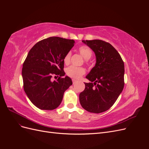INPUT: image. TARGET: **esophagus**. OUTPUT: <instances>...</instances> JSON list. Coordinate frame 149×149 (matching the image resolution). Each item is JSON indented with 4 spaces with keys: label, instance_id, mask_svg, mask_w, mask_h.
<instances>
[{
    "label": "esophagus",
    "instance_id": "esophagus-1",
    "mask_svg": "<svg viewBox=\"0 0 149 149\" xmlns=\"http://www.w3.org/2000/svg\"><path fill=\"white\" fill-rule=\"evenodd\" d=\"M72 81H73V83L74 84V83H75V82H76V79H72Z\"/></svg>",
    "mask_w": 149,
    "mask_h": 149
}]
</instances>
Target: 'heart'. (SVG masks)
Listing matches in <instances>:
<instances>
[{
	"label": "heart",
	"instance_id": "1",
	"mask_svg": "<svg viewBox=\"0 0 149 149\" xmlns=\"http://www.w3.org/2000/svg\"><path fill=\"white\" fill-rule=\"evenodd\" d=\"M78 52L85 60H89L93 55V52L91 49L88 47L83 46L78 48ZM71 53L70 52H68L63 59V61L66 65L70 63L71 59ZM66 74L71 78L78 79L81 76L85 73V69L83 67H77L74 66H71L66 69Z\"/></svg>",
	"mask_w": 149,
	"mask_h": 149
}]
</instances>
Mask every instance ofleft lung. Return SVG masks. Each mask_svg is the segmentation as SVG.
Masks as SVG:
<instances>
[{"mask_svg":"<svg viewBox=\"0 0 149 149\" xmlns=\"http://www.w3.org/2000/svg\"><path fill=\"white\" fill-rule=\"evenodd\" d=\"M82 42L95 53L96 63L86 76L91 82L84 83L85 89L79 94V102L87 111L101 113L113 106L123 91L124 61L109 43L101 40Z\"/></svg>","mask_w":149,"mask_h":149,"instance_id":"1","label":"left lung"}]
</instances>
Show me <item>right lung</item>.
Here are the masks:
<instances>
[{
  "instance_id": "right-lung-1",
  "label": "right lung",
  "mask_w": 149,
  "mask_h": 149,
  "mask_svg": "<svg viewBox=\"0 0 149 149\" xmlns=\"http://www.w3.org/2000/svg\"><path fill=\"white\" fill-rule=\"evenodd\" d=\"M74 45L73 40L52 37L38 42L29 51L22 71L24 89L40 109L57 108L65 91L73 84L70 78L64 76L63 59ZM53 75L58 78L53 81Z\"/></svg>"
}]
</instances>
